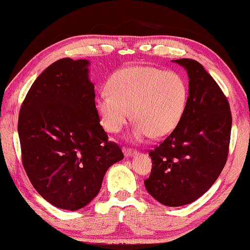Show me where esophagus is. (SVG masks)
<instances>
[{
	"label": "esophagus",
	"instance_id": "obj_1",
	"mask_svg": "<svg viewBox=\"0 0 250 250\" xmlns=\"http://www.w3.org/2000/svg\"><path fill=\"white\" fill-rule=\"evenodd\" d=\"M124 153H125V157H132V156H135L138 154V152L135 151V149L128 148V147L124 148Z\"/></svg>",
	"mask_w": 250,
	"mask_h": 250
}]
</instances>
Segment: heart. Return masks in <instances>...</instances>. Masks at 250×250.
Wrapping results in <instances>:
<instances>
[{
    "instance_id": "b5f03b06",
    "label": "heart",
    "mask_w": 250,
    "mask_h": 250,
    "mask_svg": "<svg viewBox=\"0 0 250 250\" xmlns=\"http://www.w3.org/2000/svg\"><path fill=\"white\" fill-rule=\"evenodd\" d=\"M107 89L108 93L95 98L102 125L107 132L118 133L132 116L134 141L169 135L183 119L189 96L180 74L149 66L116 71L108 80Z\"/></svg>"
}]
</instances>
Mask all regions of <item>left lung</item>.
Instances as JSON below:
<instances>
[{"mask_svg":"<svg viewBox=\"0 0 250 250\" xmlns=\"http://www.w3.org/2000/svg\"><path fill=\"white\" fill-rule=\"evenodd\" d=\"M187 70L189 96L176 129L149 151L152 170L144 181L164 206L181 207L206 193L228 160L232 113L228 98L200 63L172 60Z\"/></svg>","mask_w":250,"mask_h":250,"instance_id":"obj_1","label":"left lung"}]
</instances>
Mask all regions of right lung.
Listing matches in <instances>:
<instances>
[{"instance_id":"right-lung-1","label":"right lung","mask_w":250,"mask_h":250,"mask_svg":"<svg viewBox=\"0 0 250 250\" xmlns=\"http://www.w3.org/2000/svg\"><path fill=\"white\" fill-rule=\"evenodd\" d=\"M89 61L60 59L40 74L18 117L21 161L44 200L76 211L93 200L107 169L124 158L95 109Z\"/></svg>"}]
</instances>
